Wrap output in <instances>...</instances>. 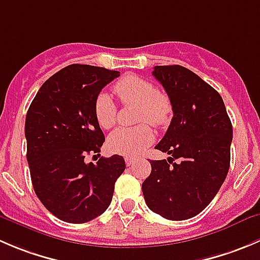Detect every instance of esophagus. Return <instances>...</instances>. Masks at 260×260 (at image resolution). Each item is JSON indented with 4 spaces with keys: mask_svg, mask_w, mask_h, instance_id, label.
<instances>
[{
    "mask_svg": "<svg viewBox=\"0 0 260 260\" xmlns=\"http://www.w3.org/2000/svg\"><path fill=\"white\" fill-rule=\"evenodd\" d=\"M124 160H125V164H127V166H131V165H133V164H135V158H132V157H128V156H125L124 157Z\"/></svg>",
    "mask_w": 260,
    "mask_h": 260,
    "instance_id": "34e87169",
    "label": "esophagus"
}]
</instances>
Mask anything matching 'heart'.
Masks as SVG:
<instances>
[{
    "mask_svg": "<svg viewBox=\"0 0 260 260\" xmlns=\"http://www.w3.org/2000/svg\"><path fill=\"white\" fill-rule=\"evenodd\" d=\"M122 104L138 105V122H148L155 127L166 124L173 114V104L165 92L150 81L135 75L122 77L113 87ZM117 105L108 92H100L95 99L94 114L103 129H109L117 122ZM153 141V132L148 125L136 128H118L108 138V147L118 155L135 157L142 153Z\"/></svg>",
    "mask_w": 260,
    "mask_h": 260,
    "instance_id": "obj_1",
    "label": "heart"
}]
</instances>
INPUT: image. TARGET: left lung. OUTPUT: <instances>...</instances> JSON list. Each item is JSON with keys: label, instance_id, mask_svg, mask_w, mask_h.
<instances>
[{"label": "left lung", "instance_id": "left-lung-1", "mask_svg": "<svg viewBox=\"0 0 260 260\" xmlns=\"http://www.w3.org/2000/svg\"><path fill=\"white\" fill-rule=\"evenodd\" d=\"M152 75L168 92L174 113L155 148L171 157L150 161L143 197L148 208L164 218L188 220L210 205L225 181L233 124L221 95L190 70L155 66Z\"/></svg>", "mask_w": 260, "mask_h": 260}]
</instances>
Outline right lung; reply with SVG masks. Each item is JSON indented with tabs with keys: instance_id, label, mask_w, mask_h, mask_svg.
<instances>
[{
	"instance_id": "1",
	"label": "right lung",
	"mask_w": 260,
	"mask_h": 260,
	"mask_svg": "<svg viewBox=\"0 0 260 260\" xmlns=\"http://www.w3.org/2000/svg\"><path fill=\"white\" fill-rule=\"evenodd\" d=\"M118 76L103 67L70 64L42 85L26 113L32 188L44 207L64 222L84 223L102 215L125 169L119 155L85 162L105 141L94 114L95 99Z\"/></svg>"
}]
</instances>
